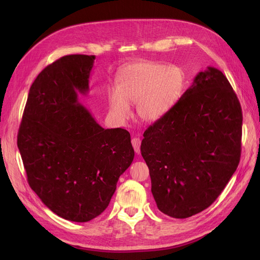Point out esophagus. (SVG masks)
Returning <instances> with one entry per match:
<instances>
[{"label": "esophagus", "mask_w": 260, "mask_h": 260, "mask_svg": "<svg viewBox=\"0 0 260 260\" xmlns=\"http://www.w3.org/2000/svg\"><path fill=\"white\" fill-rule=\"evenodd\" d=\"M132 144L134 146V149H135V153L136 154H140V144H141V140L137 137H135L133 140H132Z\"/></svg>", "instance_id": "1"}]
</instances>
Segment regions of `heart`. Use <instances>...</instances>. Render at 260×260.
<instances>
[{"label":"heart","mask_w":260,"mask_h":260,"mask_svg":"<svg viewBox=\"0 0 260 260\" xmlns=\"http://www.w3.org/2000/svg\"><path fill=\"white\" fill-rule=\"evenodd\" d=\"M186 77L181 67L154 61L127 65L117 79V90H109L107 102L112 116L124 121L129 117V104L143 122H156L168 115L179 102Z\"/></svg>","instance_id":"obj_1"}]
</instances>
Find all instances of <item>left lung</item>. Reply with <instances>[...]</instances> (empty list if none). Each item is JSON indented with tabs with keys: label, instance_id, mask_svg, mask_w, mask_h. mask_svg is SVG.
Here are the masks:
<instances>
[{
	"label": "left lung",
	"instance_id": "left-lung-1",
	"mask_svg": "<svg viewBox=\"0 0 260 260\" xmlns=\"http://www.w3.org/2000/svg\"><path fill=\"white\" fill-rule=\"evenodd\" d=\"M242 113L226 77L209 66L172 111L143 134L158 209L187 218L209 208L235 173L241 154Z\"/></svg>",
	"mask_w": 260,
	"mask_h": 260
}]
</instances>
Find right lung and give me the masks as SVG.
Wrapping results in <instances>:
<instances>
[{"mask_svg":"<svg viewBox=\"0 0 260 260\" xmlns=\"http://www.w3.org/2000/svg\"><path fill=\"white\" fill-rule=\"evenodd\" d=\"M94 58L70 54L45 67L29 89L18 134L30 187L51 212L75 222L108 207L135 156L126 129L103 128L78 100L89 90Z\"/></svg>","mask_w":260,"mask_h":260,"instance_id":"right-lung-1","label":"right lung"}]
</instances>
